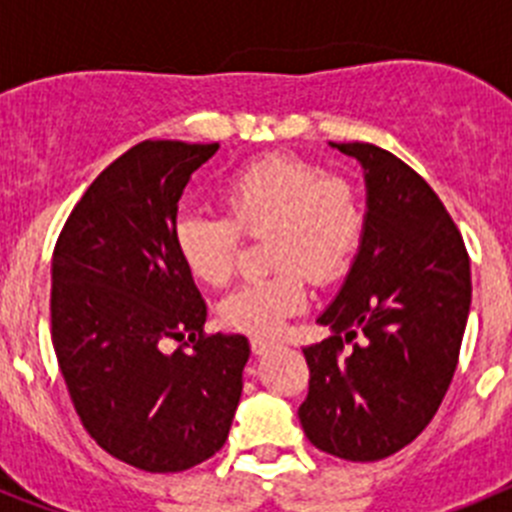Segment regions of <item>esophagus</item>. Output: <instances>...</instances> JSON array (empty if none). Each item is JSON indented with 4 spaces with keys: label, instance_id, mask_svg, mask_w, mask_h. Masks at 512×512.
Segmentation results:
<instances>
[{
    "label": "esophagus",
    "instance_id": "34e87169",
    "mask_svg": "<svg viewBox=\"0 0 512 512\" xmlns=\"http://www.w3.org/2000/svg\"><path fill=\"white\" fill-rule=\"evenodd\" d=\"M253 354H266L271 348H277V341H271V338H253L251 341Z\"/></svg>",
    "mask_w": 512,
    "mask_h": 512
}]
</instances>
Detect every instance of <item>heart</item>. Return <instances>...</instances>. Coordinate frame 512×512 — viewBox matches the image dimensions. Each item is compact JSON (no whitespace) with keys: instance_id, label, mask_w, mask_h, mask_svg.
Masks as SVG:
<instances>
[{"instance_id":"1","label":"heart","mask_w":512,"mask_h":512,"mask_svg":"<svg viewBox=\"0 0 512 512\" xmlns=\"http://www.w3.org/2000/svg\"><path fill=\"white\" fill-rule=\"evenodd\" d=\"M223 215L187 212L174 225V246L194 279L223 287L238 264L241 233H266L274 274L248 282L220 305V318L251 336H274L307 305V279L343 274L364 230L359 192L346 176L328 174L297 156H264L220 184Z\"/></svg>"}]
</instances>
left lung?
I'll return each instance as SVG.
<instances>
[{
	"instance_id": "left-lung-1",
	"label": "left lung",
	"mask_w": 512,
	"mask_h": 512,
	"mask_svg": "<svg viewBox=\"0 0 512 512\" xmlns=\"http://www.w3.org/2000/svg\"><path fill=\"white\" fill-rule=\"evenodd\" d=\"M330 146L364 169L366 215L354 264L318 318L330 336L302 348L310 392L297 415L325 454L379 461L423 433L449 390L472 274L459 228L423 176L372 143Z\"/></svg>"
}]
</instances>
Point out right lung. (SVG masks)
<instances>
[{"instance_id": "obj_1", "label": "right lung", "mask_w": 512, "mask_h": 512, "mask_svg": "<svg viewBox=\"0 0 512 512\" xmlns=\"http://www.w3.org/2000/svg\"><path fill=\"white\" fill-rule=\"evenodd\" d=\"M217 143L143 140L84 192L58 235L51 325L58 366L89 436L146 472H184L223 449L251 346L205 336L207 305L174 225ZM166 340L193 343L171 355Z\"/></svg>"}]
</instances>
